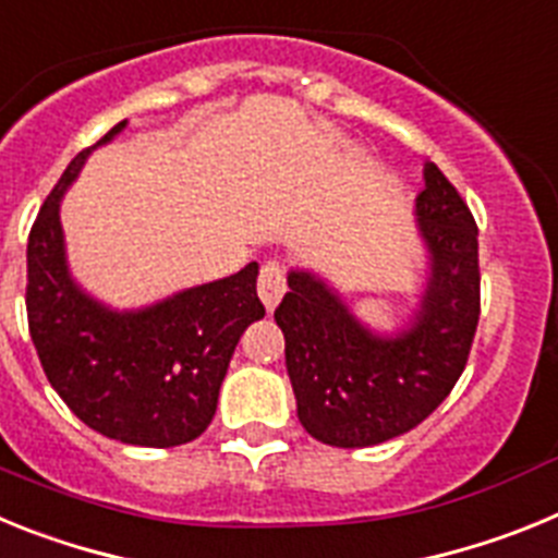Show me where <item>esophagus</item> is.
<instances>
[{"label": "esophagus", "mask_w": 558, "mask_h": 558, "mask_svg": "<svg viewBox=\"0 0 558 558\" xmlns=\"http://www.w3.org/2000/svg\"><path fill=\"white\" fill-rule=\"evenodd\" d=\"M256 290H259V299H263L265 310L274 313L279 299L288 290V282H284V270L279 263H265L263 270H259V279H256Z\"/></svg>", "instance_id": "obj_1"}]
</instances>
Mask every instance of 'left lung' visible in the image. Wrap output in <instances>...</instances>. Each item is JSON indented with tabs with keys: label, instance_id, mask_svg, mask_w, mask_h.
<instances>
[{
	"label": "left lung",
	"instance_id": "8db88e82",
	"mask_svg": "<svg viewBox=\"0 0 558 558\" xmlns=\"http://www.w3.org/2000/svg\"><path fill=\"white\" fill-rule=\"evenodd\" d=\"M430 254L422 304L397 335L360 324L340 295L307 270H290L274 318L299 422L329 447H374L413 430L447 399L470 357L481 315L477 226L436 165L416 198Z\"/></svg>",
	"mask_w": 558,
	"mask_h": 558
}]
</instances>
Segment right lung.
I'll return each mask as SVG.
<instances>
[{"label": "right lung", "instance_id": "obj_1", "mask_svg": "<svg viewBox=\"0 0 558 558\" xmlns=\"http://www.w3.org/2000/svg\"><path fill=\"white\" fill-rule=\"evenodd\" d=\"M69 161L27 240V324L49 386L83 425L133 447H179L198 438L218 411L236 340L265 315L259 265L181 290L145 310L117 313L69 276L61 198L95 147Z\"/></svg>", "mask_w": 558, "mask_h": 558}]
</instances>
